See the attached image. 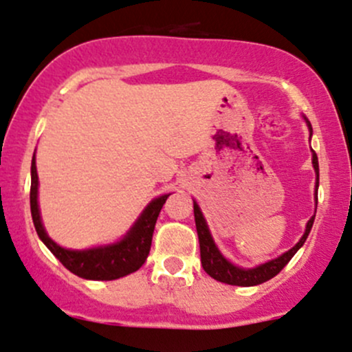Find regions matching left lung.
<instances>
[{
  "instance_id": "8db88e82",
  "label": "left lung",
  "mask_w": 352,
  "mask_h": 352,
  "mask_svg": "<svg viewBox=\"0 0 352 352\" xmlns=\"http://www.w3.org/2000/svg\"><path fill=\"white\" fill-rule=\"evenodd\" d=\"M305 120H307V126L308 129H310V138H311V133H314V131H311V124L307 117H305ZM311 163H314V168L315 172H317V189H318V158L315 151L314 155H311ZM315 199H317V194H315ZM315 211H317V209H315ZM194 218H196L199 247H201V264L202 267H204V271L208 272L212 279H216V281L219 283H226V285L257 286V285H262V283L269 281V279H272L274 276H278L287 262L293 258V255L300 250L301 245H303L305 240H307L308 233H310L311 226H314L315 214L311 216L310 221L307 223V230H305L303 236H301L300 242L294 245L293 248H289V250L285 252L281 257L272 258V261L257 265V267L254 269L239 267V265L232 264V262L226 261V258L223 257L221 252H219L218 247H216L214 240H212L211 233H209L208 223H206L204 216H202L201 212V208H199L196 201H194Z\"/></svg>"
}]
</instances>
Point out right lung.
Here are the masks:
<instances>
[{
  "mask_svg": "<svg viewBox=\"0 0 352 352\" xmlns=\"http://www.w3.org/2000/svg\"><path fill=\"white\" fill-rule=\"evenodd\" d=\"M30 172V211L35 232H37L38 239L45 243V247L56 255V258L65 265L67 271H71L73 274L80 276L83 279L112 281V279H119L131 274V272H136L144 264L148 254H150L156 219H158L160 211H162L163 204H165L166 197L170 194H163V196L153 199L146 206V209L141 212V216L134 223L133 228L119 242L104 245V247L87 248V250H71V248H63L61 245L49 239V235L44 230V225H42L37 202L38 177L37 166H35V155L34 160H32Z\"/></svg>",
  "mask_w": 352,
  "mask_h": 352,
  "instance_id": "add662e5",
  "label": "right lung"
}]
</instances>
